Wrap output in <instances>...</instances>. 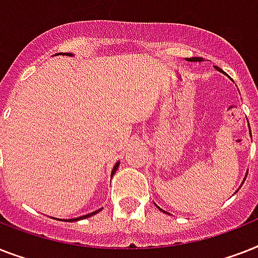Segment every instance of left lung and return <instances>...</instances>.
<instances>
[{
  "mask_svg": "<svg viewBox=\"0 0 258 258\" xmlns=\"http://www.w3.org/2000/svg\"><path fill=\"white\" fill-rule=\"evenodd\" d=\"M186 61H190V62H201V61H203V57H191V58H186ZM214 68H216V69H217V71H218V72H221V73H222V74H226V73H225V72L222 71V69H220V68H218V67H214ZM248 126H249V123H248ZM249 131H250V126H249ZM250 137H252V133H250ZM245 178H246V177H245ZM154 205H156V204H154ZM156 207H157V208H158V209H160V211H161V212H164V213L169 214V213H168V212H165V211H162L161 208L158 207V205H156Z\"/></svg>",
  "mask_w": 258,
  "mask_h": 258,
  "instance_id": "8db88e82",
  "label": "left lung"
}]
</instances>
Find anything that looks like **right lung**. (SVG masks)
Segmentation results:
<instances>
[{
  "label": "right lung",
  "mask_w": 258,
  "mask_h": 258,
  "mask_svg": "<svg viewBox=\"0 0 258 258\" xmlns=\"http://www.w3.org/2000/svg\"><path fill=\"white\" fill-rule=\"evenodd\" d=\"M57 54H62V55H73L72 54V53H57ZM55 54V55H57ZM118 165H119V161L118 162H116V165H114V168H113V170H112V176L113 174H114V173H116V170H117V168H118ZM100 211H102V208H101V209H97V211H94V212H92V213H88V214H84V216H81V217H76V218H68V220H63V221H69V222H73V221H80V220H84V218H88V217H92V216H94V214L96 213H98V212Z\"/></svg>",
  "instance_id": "add662e5"
}]
</instances>
